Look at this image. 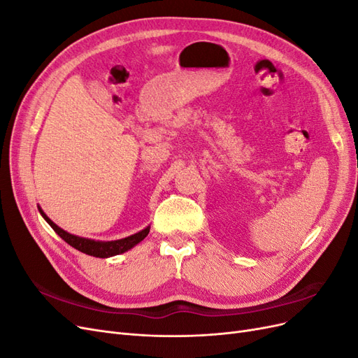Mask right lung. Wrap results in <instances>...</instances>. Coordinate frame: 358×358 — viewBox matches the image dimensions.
I'll return each mask as SVG.
<instances>
[{"label":"right lung","instance_id":"right-lung-1","mask_svg":"<svg viewBox=\"0 0 358 358\" xmlns=\"http://www.w3.org/2000/svg\"><path fill=\"white\" fill-rule=\"evenodd\" d=\"M38 212L41 213L43 218H45V221L52 227V229L55 230V233L61 237V239L66 241L70 246L78 249V251H80L83 254L92 255V257H96V258H109V257L119 255V254H124V252L129 251V249L134 248L137 243L142 242L145 237L149 234V230H150V225H148L146 229H143L142 231H138V233L131 234L128 237H124V239L101 242V241L86 239V237L76 236V234H71L66 230H62L61 227H58L45 212H43L40 206H38Z\"/></svg>","mask_w":358,"mask_h":358}]
</instances>
